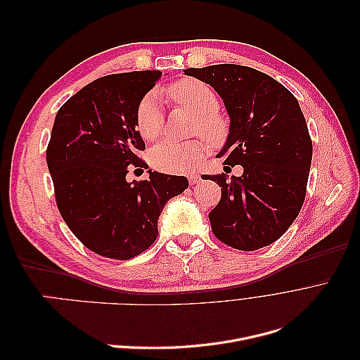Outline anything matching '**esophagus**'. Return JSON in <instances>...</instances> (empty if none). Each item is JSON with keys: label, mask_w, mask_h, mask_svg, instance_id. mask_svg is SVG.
I'll list each match as a JSON object with an SVG mask.
<instances>
[{"label": "esophagus", "mask_w": 360, "mask_h": 360, "mask_svg": "<svg viewBox=\"0 0 360 360\" xmlns=\"http://www.w3.org/2000/svg\"><path fill=\"white\" fill-rule=\"evenodd\" d=\"M189 183L191 184H197V183H200L201 181V177L198 176V174H189Z\"/></svg>", "instance_id": "esophagus-1"}]
</instances>
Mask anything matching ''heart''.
I'll list each match as a JSON object with an SVG mask.
<instances>
[{
    "label": "heart",
    "mask_w": 360,
    "mask_h": 360,
    "mask_svg": "<svg viewBox=\"0 0 360 360\" xmlns=\"http://www.w3.org/2000/svg\"><path fill=\"white\" fill-rule=\"evenodd\" d=\"M167 93L174 103L197 114L192 127L193 134H201L214 144L222 143L226 138L228 122L224 115L216 112L219 108V97L209 84L186 78L174 82ZM163 123L165 118L158 96L155 93L146 94L136 108L138 132L148 143H153L160 136ZM209 150L210 146L204 139H192L186 143L167 141L151 150L150 160L159 171L183 172L197 165Z\"/></svg>",
    "instance_id": "1"
}]
</instances>
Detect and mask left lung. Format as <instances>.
<instances>
[{
	"mask_svg": "<svg viewBox=\"0 0 360 360\" xmlns=\"http://www.w3.org/2000/svg\"><path fill=\"white\" fill-rule=\"evenodd\" d=\"M216 90L230 115V134L217 158L242 165L240 177L207 176L221 201L209 213L225 245L255 250L276 242L296 219L307 195L312 141L299 102L271 76L237 64L186 69Z\"/></svg>",
	"mask_w": 360,
	"mask_h": 360,
	"instance_id": "8db88e82",
	"label": "left lung"
}]
</instances>
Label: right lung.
<instances>
[{"label": "right lung", "mask_w": 360, "mask_h": 360, "mask_svg": "<svg viewBox=\"0 0 360 360\" xmlns=\"http://www.w3.org/2000/svg\"><path fill=\"white\" fill-rule=\"evenodd\" d=\"M160 70L108 75L90 82L56 115L46 162L57 207L78 240L106 258L129 259L158 237L165 204L188 189L184 176L148 171V180H126L146 144L136 130V108Z\"/></svg>", "instance_id": "1"}]
</instances>
